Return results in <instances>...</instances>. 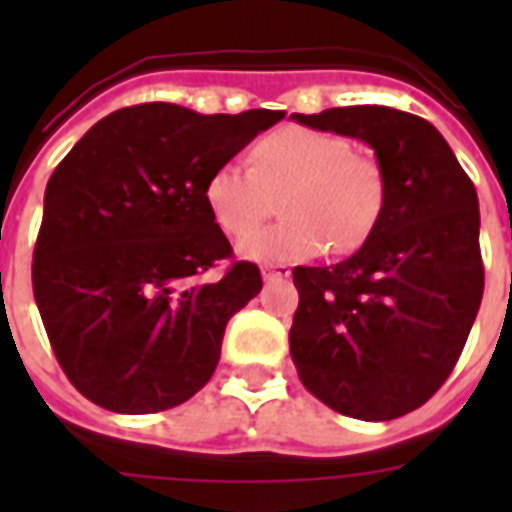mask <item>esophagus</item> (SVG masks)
I'll use <instances>...</instances> for the list:
<instances>
[{
    "mask_svg": "<svg viewBox=\"0 0 512 512\" xmlns=\"http://www.w3.org/2000/svg\"><path fill=\"white\" fill-rule=\"evenodd\" d=\"M289 265H265L263 268V279L265 281H279V279H287L289 276Z\"/></svg>",
    "mask_w": 512,
    "mask_h": 512,
    "instance_id": "esophagus-1",
    "label": "esophagus"
}]
</instances>
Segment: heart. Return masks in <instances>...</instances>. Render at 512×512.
I'll return each instance as SVG.
<instances>
[{"mask_svg":"<svg viewBox=\"0 0 512 512\" xmlns=\"http://www.w3.org/2000/svg\"><path fill=\"white\" fill-rule=\"evenodd\" d=\"M280 196L285 220L247 237L239 255L257 263L316 257L324 249L361 247L380 220L385 175L372 154L353 151L332 132L281 127L252 148V167L220 164L204 196L220 228L233 239L254 230Z\"/></svg>","mask_w":512,"mask_h":512,"instance_id":"1","label":"heart"}]
</instances>
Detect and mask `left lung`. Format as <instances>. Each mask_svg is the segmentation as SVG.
Returning <instances> with one entry per match:
<instances>
[{
  "mask_svg": "<svg viewBox=\"0 0 512 512\" xmlns=\"http://www.w3.org/2000/svg\"><path fill=\"white\" fill-rule=\"evenodd\" d=\"M364 140L385 175L380 220L356 255L295 268L289 350L329 409L366 422L422 406L452 374L484 297L478 196L444 135L388 106L292 114Z\"/></svg>",
  "mask_w": 512,
  "mask_h": 512,
  "instance_id": "obj_1",
  "label": "left lung"
}]
</instances>
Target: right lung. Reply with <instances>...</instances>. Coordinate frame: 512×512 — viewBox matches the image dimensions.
Masks as SVG:
<instances>
[{
    "instance_id": "add662e5",
    "label": "right lung",
    "mask_w": 512,
    "mask_h": 512,
    "mask_svg": "<svg viewBox=\"0 0 512 512\" xmlns=\"http://www.w3.org/2000/svg\"><path fill=\"white\" fill-rule=\"evenodd\" d=\"M281 119L265 108H119L55 167L31 281L55 358L92 404L164 412L209 382L225 324L263 279L255 263H236L215 284H196L231 257L204 188Z\"/></svg>"
}]
</instances>
